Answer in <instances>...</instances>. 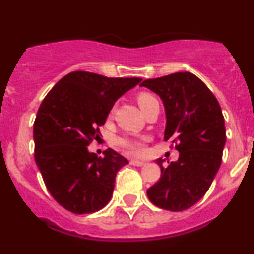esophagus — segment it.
I'll return each mask as SVG.
<instances>
[{"instance_id":"esophagus-1","label":"esophagus","mask_w":254,"mask_h":254,"mask_svg":"<svg viewBox=\"0 0 254 254\" xmlns=\"http://www.w3.org/2000/svg\"><path fill=\"white\" fill-rule=\"evenodd\" d=\"M129 163L132 165H135V167H143V165L145 164V162H143V160H138V159H132Z\"/></svg>"}]
</instances>
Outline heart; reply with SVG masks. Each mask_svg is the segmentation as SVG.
<instances>
[{
	"mask_svg": "<svg viewBox=\"0 0 254 254\" xmlns=\"http://www.w3.org/2000/svg\"><path fill=\"white\" fill-rule=\"evenodd\" d=\"M155 99L153 95L148 94V92H140L137 96L138 105H139L140 109H144L148 104H150L152 101H154ZM120 145L124 148L125 150L128 153V154L132 155H140L144 153V143L140 139H135V138H121L119 140Z\"/></svg>",
	"mask_w": 254,
	"mask_h": 254,
	"instance_id": "heart-1",
	"label": "heart"
}]
</instances>
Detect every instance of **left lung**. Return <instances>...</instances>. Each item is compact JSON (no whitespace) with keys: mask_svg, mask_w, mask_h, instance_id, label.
I'll list each match as a JSON object with an SVG mask.
<instances>
[{"mask_svg":"<svg viewBox=\"0 0 254 254\" xmlns=\"http://www.w3.org/2000/svg\"><path fill=\"white\" fill-rule=\"evenodd\" d=\"M142 86L162 99L170 139L179 159L167 168L157 159L160 179L147 190L148 199L160 209L183 211L196 204L209 190L222 162L226 143L225 120L209 87L191 72H174L147 79Z\"/></svg>","mask_w":254,"mask_h":254,"instance_id":"1","label":"left lung"}]
</instances>
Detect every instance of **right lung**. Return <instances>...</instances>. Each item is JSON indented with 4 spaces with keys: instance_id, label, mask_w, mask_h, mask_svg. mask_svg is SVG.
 <instances>
[{
    "instance_id": "1",
    "label": "right lung",
    "mask_w": 254,
    "mask_h": 254,
    "mask_svg": "<svg viewBox=\"0 0 254 254\" xmlns=\"http://www.w3.org/2000/svg\"><path fill=\"white\" fill-rule=\"evenodd\" d=\"M140 81L72 71L43 100L33 126L34 159L48 191L67 211L96 212L111 200L117 172L128 160L111 148L97 157L87 145L100 138L115 102Z\"/></svg>"
}]
</instances>
